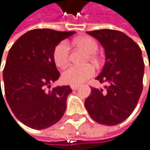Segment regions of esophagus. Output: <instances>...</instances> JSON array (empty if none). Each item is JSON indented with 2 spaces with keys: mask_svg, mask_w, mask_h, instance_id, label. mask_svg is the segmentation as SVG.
<instances>
[{
  "mask_svg": "<svg viewBox=\"0 0 150 150\" xmlns=\"http://www.w3.org/2000/svg\"><path fill=\"white\" fill-rule=\"evenodd\" d=\"M70 87H71V89H72L73 91H76V90H77V89L79 88L78 85H71Z\"/></svg>",
  "mask_w": 150,
  "mask_h": 150,
  "instance_id": "esophagus-1",
  "label": "esophagus"
}]
</instances>
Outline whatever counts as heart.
Returning <instances> with one entry per match:
<instances>
[{"label":"heart","instance_id":"obj_1","mask_svg":"<svg viewBox=\"0 0 150 150\" xmlns=\"http://www.w3.org/2000/svg\"><path fill=\"white\" fill-rule=\"evenodd\" d=\"M74 44L90 54H94L98 49L97 41L91 37L76 38L74 41ZM53 59L59 67H63L67 64L69 60V46L66 42H60L56 45L53 51ZM94 74L95 70L91 66H70L63 71L62 80L71 85H79L92 77Z\"/></svg>","mask_w":150,"mask_h":150}]
</instances>
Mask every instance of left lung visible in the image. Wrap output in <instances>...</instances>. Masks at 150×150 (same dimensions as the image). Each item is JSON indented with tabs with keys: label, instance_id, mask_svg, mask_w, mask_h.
Segmentation results:
<instances>
[{
	"label": "left lung",
	"instance_id": "8db88e82",
	"mask_svg": "<svg viewBox=\"0 0 150 150\" xmlns=\"http://www.w3.org/2000/svg\"><path fill=\"white\" fill-rule=\"evenodd\" d=\"M87 34L97 38L105 49V62L96 79L107 85L105 91L91 89L85 108L98 123L115 126L131 115L142 94L144 74L142 50L119 30L104 29Z\"/></svg>",
	"mask_w": 150,
	"mask_h": 150
}]
</instances>
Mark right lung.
Returning <instances> with one entry per match:
<instances>
[{
  "instance_id": "1",
  "label": "right lung",
  "mask_w": 150,
  "mask_h": 150,
  "mask_svg": "<svg viewBox=\"0 0 150 150\" xmlns=\"http://www.w3.org/2000/svg\"><path fill=\"white\" fill-rule=\"evenodd\" d=\"M74 33L32 30L21 36L8 51L3 69L6 100L16 119L30 128L50 127L66 111L70 86H57L48 91L45 87L50 88L60 76L53 59L54 48Z\"/></svg>"
}]
</instances>
